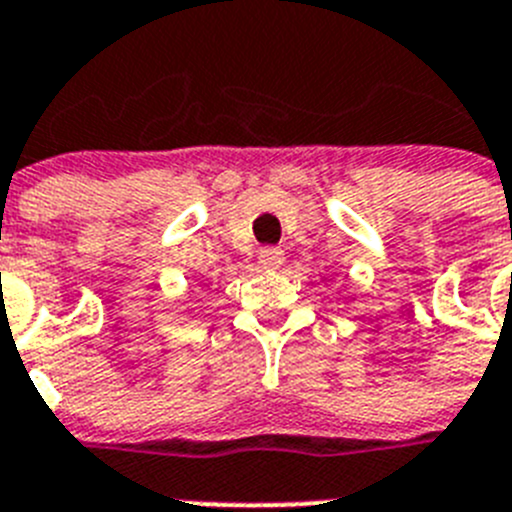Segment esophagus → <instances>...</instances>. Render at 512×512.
<instances>
[{"mask_svg": "<svg viewBox=\"0 0 512 512\" xmlns=\"http://www.w3.org/2000/svg\"><path fill=\"white\" fill-rule=\"evenodd\" d=\"M283 262H285V252L278 250V247H265V250H260L262 270H280Z\"/></svg>", "mask_w": 512, "mask_h": 512, "instance_id": "esophagus-1", "label": "esophagus"}]
</instances>
